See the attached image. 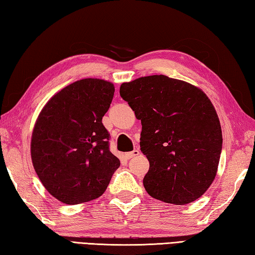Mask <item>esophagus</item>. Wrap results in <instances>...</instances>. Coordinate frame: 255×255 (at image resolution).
<instances>
[{"mask_svg": "<svg viewBox=\"0 0 255 255\" xmlns=\"http://www.w3.org/2000/svg\"><path fill=\"white\" fill-rule=\"evenodd\" d=\"M140 154V151L137 149H134L133 151H131V152H127L125 153V158L127 159H131L133 157H135V155H139Z\"/></svg>", "mask_w": 255, "mask_h": 255, "instance_id": "esophagus-1", "label": "esophagus"}]
</instances>
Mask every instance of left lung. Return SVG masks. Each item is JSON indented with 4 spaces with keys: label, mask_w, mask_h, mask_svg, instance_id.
Listing matches in <instances>:
<instances>
[{
    "label": "left lung",
    "mask_w": 255,
    "mask_h": 255,
    "mask_svg": "<svg viewBox=\"0 0 255 255\" xmlns=\"http://www.w3.org/2000/svg\"><path fill=\"white\" fill-rule=\"evenodd\" d=\"M120 95L141 120L140 146L150 162L143 185L151 197L186 205L215 179L222 128L202 89L164 75L123 83Z\"/></svg>",
    "instance_id": "1"
}]
</instances>
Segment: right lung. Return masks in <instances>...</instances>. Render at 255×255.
<instances>
[{
    "mask_svg": "<svg viewBox=\"0 0 255 255\" xmlns=\"http://www.w3.org/2000/svg\"><path fill=\"white\" fill-rule=\"evenodd\" d=\"M114 85L85 78L55 94L40 112L31 137L33 168L49 194L76 205L104 194L120 160L102 123Z\"/></svg>",
    "mask_w": 255,
    "mask_h": 255,
    "instance_id": "1",
    "label": "right lung"
}]
</instances>
